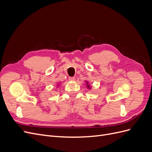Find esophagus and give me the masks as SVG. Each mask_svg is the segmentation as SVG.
I'll return each instance as SVG.
<instances>
[{"label": "esophagus", "instance_id": "obj_1", "mask_svg": "<svg viewBox=\"0 0 152 152\" xmlns=\"http://www.w3.org/2000/svg\"><path fill=\"white\" fill-rule=\"evenodd\" d=\"M75 79V78L74 77H69V80L70 81H74Z\"/></svg>", "mask_w": 152, "mask_h": 152}]
</instances>
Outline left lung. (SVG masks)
<instances>
[{
  "instance_id": "left-lung-1",
  "label": "left lung",
  "mask_w": 152,
  "mask_h": 152,
  "mask_svg": "<svg viewBox=\"0 0 152 152\" xmlns=\"http://www.w3.org/2000/svg\"><path fill=\"white\" fill-rule=\"evenodd\" d=\"M86 84H87V88H88V89H90V88H91V86L88 84V82H86Z\"/></svg>"
}]
</instances>
